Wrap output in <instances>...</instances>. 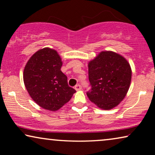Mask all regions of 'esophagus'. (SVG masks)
I'll list each match as a JSON object with an SVG mask.
<instances>
[{
  "instance_id": "34e87169",
  "label": "esophagus",
  "mask_w": 155,
  "mask_h": 155,
  "mask_svg": "<svg viewBox=\"0 0 155 155\" xmlns=\"http://www.w3.org/2000/svg\"><path fill=\"white\" fill-rule=\"evenodd\" d=\"M82 89V86L80 85V84H76L75 85V90H76V91H79V90H80Z\"/></svg>"
}]
</instances>
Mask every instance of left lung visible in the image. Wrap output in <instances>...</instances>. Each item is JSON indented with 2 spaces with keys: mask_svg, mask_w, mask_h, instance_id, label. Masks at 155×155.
Listing matches in <instances>:
<instances>
[{
  "mask_svg": "<svg viewBox=\"0 0 155 155\" xmlns=\"http://www.w3.org/2000/svg\"><path fill=\"white\" fill-rule=\"evenodd\" d=\"M90 100L99 108L109 110L119 104L130 87V65L124 57L111 51H101L88 63Z\"/></svg>",
  "mask_w": 155,
  "mask_h": 155,
  "instance_id": "obj_1",
  "label": "left lung"
}]
</instances>
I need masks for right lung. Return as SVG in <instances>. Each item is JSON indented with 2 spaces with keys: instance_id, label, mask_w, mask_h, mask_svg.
I'll use <instances>...</instances> for the list:
<instances>
[{
  "instance_id": "1",
  "label": "right lung",
  "mask_w": 155,
  "mask_h": 155,
  "mask_svg": "<svg viewBox=\"0 0 155 155\" xmlns=\"http://www.w3.org/2000/svg\"><path fill=\"white\" fill-rule=\"evenodd\" d=\"M63 63L56 50L37 51L27 61L23 80L29 94L39 107L55 111L68 102L76 91L61 71Z\"/></svg>"
}]
</instances>
